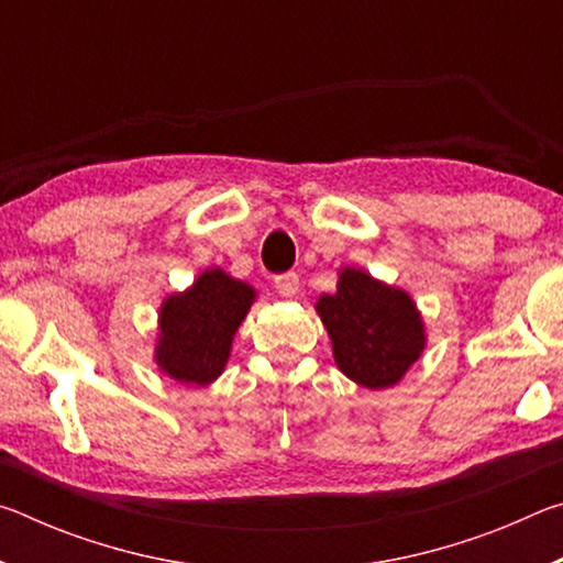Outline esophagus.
<instances>
[{"instance_id": "esophagus-1", "label": "esophagus", "mask_w": 563, "mask_h": 563, "mask_svg": "<svg viewBox=\"0 0 563 563\" xmlns=\"http://www.w3.org/2000/svg\"><path fill=\"white\" fill-rule=\"evenodd\" d=\"M275 290H278L283 298H292L295 292H298V285H300V278H298V273H283V275H278V278H275Z\"/></svg>"}]
</instances>
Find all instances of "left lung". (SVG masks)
<instances>
[{
	"mask_svg": "<svg viewBox=\"0 0 563 563\" xmlns=\"http://www.w3.org/2000/svg\"><path fill=\"white\" fill-rule=\"evenodd\" d=\"M342 375L369 389L397 385L424 350V325L405 290L345 268L316 305Z\"/></svg>",
	"mask_w": 563,
	"mask_h": 563,
	"instance_id": "obj_1",
	"label": "left lung"
}]
</instances>
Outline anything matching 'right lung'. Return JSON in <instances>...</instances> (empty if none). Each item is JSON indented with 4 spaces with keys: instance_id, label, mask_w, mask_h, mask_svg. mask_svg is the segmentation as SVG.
Masks as SVG:
<instances>
[{
    "instance_id": "obj_1",
    "label": "right lung",
    "mask_w": 563,
    "mask_h": 563,
    "mask_svg": "<svg viewBox=\"0 0 563 563\" xmlns=\"http://www.w3.org/2000/svg\"><path fill=\"white\" fill-rule=\"evenodd\" d=\"M255 290L221 268L206 271L186 292L161 305L156 362L161 373L184 385H211L223 373L238 325Z\"/></svg>"
}]
</instances>
